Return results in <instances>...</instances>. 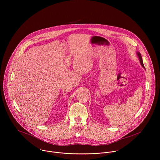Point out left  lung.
I'll use <instances>...</instances> for the list:
<instances>
[{"label": "left lung", "instance_id": "1", "mask_svg": "<svg viewBox=\"0 0 160 160\" xmlns=\"http://www.w3.org/2000/svg\"><path fill=\"white\" fill-rule=\"evenodd\" d=\"M136 54H137V56H138V58L139 59V61H140V63H141V66H142L144 68V69H145V68H144V64H143V61H142V56H141V53H140L139 51H138V52H136Z\"/></svg>", "mask_w": 160, "mask_h": 160}]
</instances>
